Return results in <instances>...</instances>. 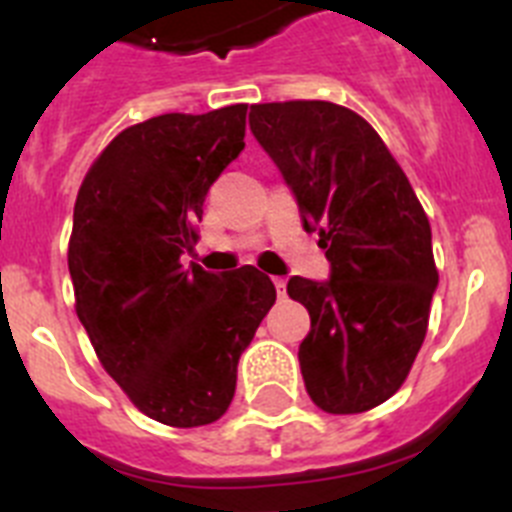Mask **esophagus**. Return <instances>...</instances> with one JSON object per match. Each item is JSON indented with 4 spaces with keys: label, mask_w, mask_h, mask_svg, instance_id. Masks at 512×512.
<instances>
[{
    "label": "esophagus",
    "mask_w": 512,
    "mask_h": 512,
    "mask_svg": "<svg viewBox=\"0 0 512 512\" xmlns=\"http://www.w3.org/2000/svg\"><path fill=\"white\" fill-rule=\"evenodd\" d=\"M274 287H277V295L284 297V292H287V282H284V277H274Z\"/></svg>",
    "instance_id": "obj_1"
}]
</instances>
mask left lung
<instances>
[{
  "label": "left lung",
  "mask_w": 512,
  "mask_h": 512,
  "mask_svg": "<svg viewBox=\"0 0 512 512\" xmlns=\"http://www.w3.org/2000/svg\"><path fill=\"white\" fill-rule=\"evenodd\" d=\"M248 125L320 235L330 279L292 277L310 312L300 343L307 395L354 415L390 400L423 346L438 271L431 223L377 130L320 99L251 104Z\"/></svg>",
  "instance_id": "left-lung-1"
}]
</instances>
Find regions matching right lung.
Returning a JSON list of instances; mask_svg holds the SVG:
<instances>
[{"label": "right lung", "instance_id": "add662e5", "mask_svg": "<svg viewBox=\"0 0 512 512\" xmlns=\"http://www.w3.org/2000/svg\"><path fill=\"white\" fill-rule=\"evenodd\" d=\"M248 104L151 117L122 130L81 182L69 241L76 315L140 413L174 428L215 423L238 359L277 289L241 266H182L212 182L243 151Z\"/></svg>", "mask_w": 512, "mask_h": 512}]
</instances>
